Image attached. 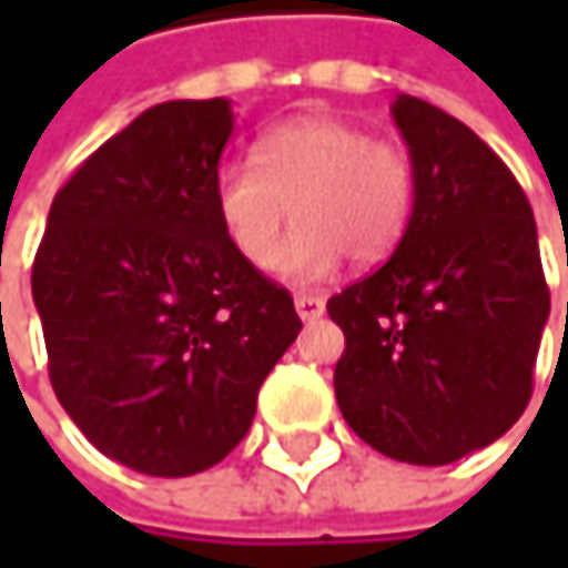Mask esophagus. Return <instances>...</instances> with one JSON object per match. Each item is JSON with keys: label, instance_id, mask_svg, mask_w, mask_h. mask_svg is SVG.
Returning a JSON list of instances; mask_svg holds the SVG:
<instances>
[{"label": "esophagus", "instance_id": "obj_1", "mask_svg": "<svg viewBox=\"0 0 568 568\" xmlns=\"http://www.w3.org/2000/svg\"><path fill=\"white\" fill-rule=\"evenodd\" d=\"M295 312H298L302 322H315L325 312V298L312 295V292H302V295H295Z\"/></svg>", "mask_w": 568, "mask_h": 568}]
</instances>
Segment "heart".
<instances>
[{
    "instance_id": "1",
    "label": "heart",
    "mask_w": 568,
    "mask_h": 568,
    "mask_svg": "<svg viewBox=\"0 0 568 568\" xmlns=\"http://www.w3.org/2000/svg\"><path fill=\"white\" fill-rule=\"evenodd\" d=\"M410 206L407 151L328 114L270 128L253 161H230L213 176L216 223L253 270L273 266L287 220H300L276 261V273L292 283L328 280L345 253L355 263L388 256L407 230Z\"/></svg>"
}]
</instances>
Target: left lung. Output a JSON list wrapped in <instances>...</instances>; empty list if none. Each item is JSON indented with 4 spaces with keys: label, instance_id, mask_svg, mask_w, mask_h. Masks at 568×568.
<instances>
[{
    "label": "left lung",
    "instance_id": "8db88e82",
    "mask_svg": "<svg viewBox=\"0 0 568 568\" xmlns=\"http://www.w3.org/2000/svg\"><path fill=\"white\" fill-rule=\"evenodd\" d=\"M414 206L392 260L328 298L345 332L335 397L392 460L440 467L504 437L532 395L549 318L532 206L447 111L397 94Z\"/></svg>",
    "mask_w": 568,
    "mask_h": 568
}]
</instances>
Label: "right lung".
I'll use <instances>...</instances> for the list:
<instances>
[{"label":"right lung","instance_id":"obj_1","mask_svg":"<svg viewBox=\"0 0 568 568\" xmlns=\"http://www.w3.org/2000/svg\"><path fill=\"white\" fill-rule=\"evenodd\" d=\"M230 134L226 98L148 108L58 190L36 253L58 400L138 474L220 464L302 328L292 295L243 263L216 223Z\"/></svg>","mask_w":568,"mask_h":568}]
</instances>
